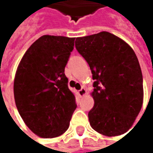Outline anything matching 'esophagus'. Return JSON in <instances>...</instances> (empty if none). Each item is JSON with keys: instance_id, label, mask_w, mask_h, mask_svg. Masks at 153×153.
<instances>
[{"instance_id": "esophagus-1", "label": "esophagus", "mask_w": 153, "mask_h": 153, "mask_svg": "<svg viewBox=\"0 0 153 153\" xmlns=\"http://www.w3.org/2000/svg\"><path fill=\"white\" fill-rule=\"evenodd\" d=\"M79 94H80V96H84L85 94H86V90H85V88H82L81 90H79Z\"/></svg>"}]
</instances>
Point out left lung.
<instances>
[{
  "label": "left lung",
  "instance_id": "left-lung-1",
  "mask_svg": "<svg viewBox=\"0 0 153 153\" xmlns=\"http://www.w3.org/2000/svg\"><path fill=\"white\" fill-rule=\"evenodd\" d=\"M75 47L94 80V106L88 113L91 128L110 137L125 133L143 102V74L135 52L108 31L79 37Z\"/></svg>",
  "mask_w": 153,
  "mask_h": 153
}]
</instances>
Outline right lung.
I'll list each match as a JSON object with an SVG mask.
<instances>
[{
    "label": "right lung",
    "instance_id": "1",
    "mask_svg": "<svg viewBox=\"0 0 153 153\" xmlns=\"http://www.w3.org/2000/svg\"><path fill=\"white\" fill-rule=\"evenodd\" d=\"M75 38L43 35L26 51L18 66L15 104L28 128L42 138L64 133L77 107L64 69Z\"/></svg>",
    "mask_w": 153,
    "mask_h": 153
}]
</instances>
